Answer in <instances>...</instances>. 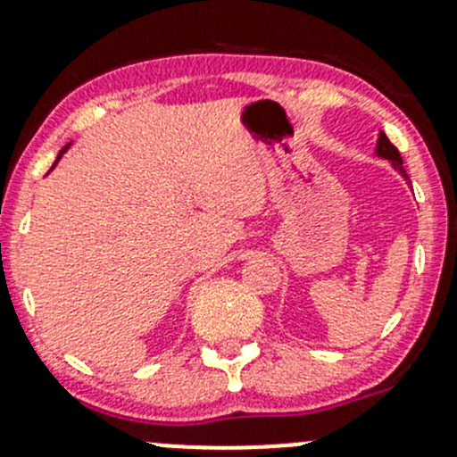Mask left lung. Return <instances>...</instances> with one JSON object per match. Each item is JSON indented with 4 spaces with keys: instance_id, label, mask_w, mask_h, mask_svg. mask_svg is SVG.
Returning <instances> with one entry per match:
<instances>
[{
    "instance_id": "1",
    "label": "left lung",
    "mask_w": 457,
    "mask_h": 457,
    "mask_svg": "<svg viewBox=\"0 0 457 457\" xmlns=\"http://www.w3.org/2000/svg\"><path fill=\"white\" fill-rule=\"evenodd\" d=\"M376 152H378V154L382 156V159H389L391 163H394L395 168H398L400 172H403V177L407 179V172H404V168H403V156H400L398 147H395L394 143H391L389 139H386L385 132H380V139H378V147H376Z\"/></svg>"
}]
</instances>
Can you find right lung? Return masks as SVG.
Listing matches in <instances>:
<instances>
[{"label": "right lung", "mask_w": 457, "mask_h": 457, "mask_svg": "<svg viewBox=\"0 0 457 457\" xmlns=\"http://www.w3.org/2000/svg\"><path fill=\"white\" fill-rule=\"evenodd\" d=\"M66 150H68V145H66V147H63V150H62V152H59V156H62V154H63V152H66ZM59 156H57V159H59Z\"/></svg>", "instance_id": "obj_1"}]
</instances>
